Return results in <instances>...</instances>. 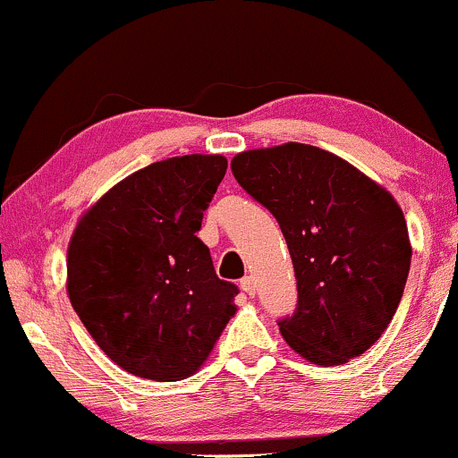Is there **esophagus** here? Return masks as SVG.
<instances>
[{"label":"esophagus","mask_w":458,"mask_h":458,"mask_svg":"<svg viewBox=\"0 0 458 458\" xmlns=\"http://www.w3.org/2000/svg\"><path fill=\"white\" fill-rule=\"evenodd\" d=\"M240 287H242V292H244V293L255 295V287H257L255 278H252V276H244V278H242V281H240Z\"/></svg>","instance_id":"34e87169"}]
</instances>
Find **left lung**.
I'll use <instances>...</instances> for the list:
<instances>
[{
	"mask_svg": "<svg viewBox=\"0 0 458 458\" xmlns=\"http://www.w3.org/2000/svg\"><path fill=\"white\" fill-rule=\"evenodd\" d=\"M238 184L281 225L298 281V309L278 321L309 362L338 367L379 341L411 266L396 199L315 145L283 143L231 160Z\"/></svg>",
	"mask_w": 458,
	"mask_h": 458,
	"instance_id": "left-lung-1",
	"label": "left lung"
}]
</instances>
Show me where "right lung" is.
<instances>
[{
  "instance_id": "obj_1",
  "label": "right lung",
  "mask_w": 458,
  "mask_h": 458,
  "mask_svg": "<svg viewBox=\"0 0 458 458\" xmlns=\"http://www.w3.org/2000/svg\"><path fill=\"white\" fill-rule=\"evenodd\" d=\"M227 171L220 154H188L123 177L79 218L68 244V298L117 367L143 379L195 375L235 315L197 238Z\"/></svg>"
}]
</instances>
